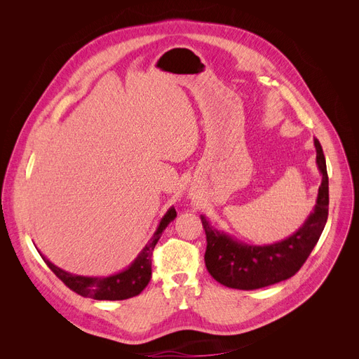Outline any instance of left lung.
<instances>
[{"label":"left lung","mask_w":359,"mask_h":359,"mask_svg":"<svg viewBox=\"0 0 359 359\" xmlns=\"http://www.w3.org/2000/svg\"><path fill=\"white\" fill-rule=\"evenodd\" d=\"M316 163L322 184L313 211L290 237L255 246L215 229L208 217L201 215L206 234L205 265L219 284L234 290H257L269 287L295 275L310 256L322 236L329 212V177L322 145L314 140Z\"/></svg>","instance_id":"8db88e82"}]
</instances>
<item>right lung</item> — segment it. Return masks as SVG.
<instances>
[{
	"mask_svg": "<svg viewBox=\"0 0 359 359\" xmlns=\"http://www.w3.org/2000/svg\"><path fill=\"white\" fill-rule=\"evenodd\" d=\"M176 217L177 214L175 206H170L167 212L160 219L153 237L148 240V243L138 253V256L132 260L125 269L107 276H83L67 272L58 266H55L53 263L49 259H46L39 250L37 252L41 253L49 269L74 292L93 299H126L141 294L142 290L148 285V282L151 279V256H153V250L167 225Z\"/></svg>",
	"mask_w": 359,
	"mask_h": 359,
	"instance_id": "add662e5",
	"label": "right lung"
}]
</instances>
